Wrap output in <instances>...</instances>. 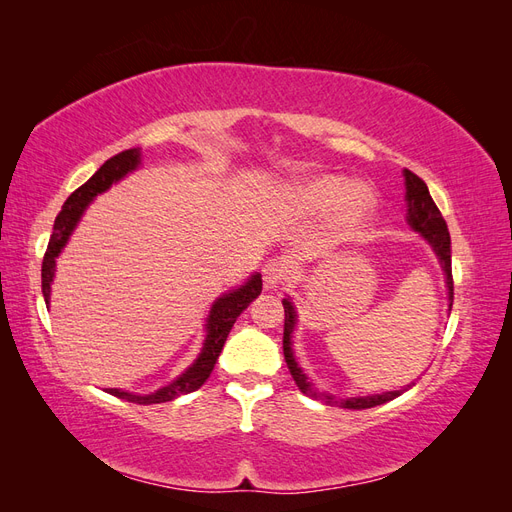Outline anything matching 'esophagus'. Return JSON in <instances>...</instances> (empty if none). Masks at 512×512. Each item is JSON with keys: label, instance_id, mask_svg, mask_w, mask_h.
<instances>
[{"label": "esophagus", "instance_id": "esophagus-1", "mask_svg": "<svg viewBox=\"0 0 512 512\" xmlns=\"http://www.w3.org/2000/svg\"><path fill=\"white\" fill-rule=\"evenodd\" d=\"M286 275H288V262L282 258L269 260L265 269H262V280H265L267 290L280 286L286 280Z\"/></svg>", "mask_w": 512, "mask_h": 512}]
</instances>
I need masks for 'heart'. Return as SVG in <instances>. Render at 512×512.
<instances>
[{
  "label": "heart",
  "instance_id": "obj_1",
  "mask_svg": "<svg viewBox=\"0 0 512 512\" xmlns=\"http://www.w3.org/2000/svg\"><path fill=\"white\" fill-rule=\"evenodd\" d=\"M299 200L312 211H331L339 203V218L344 224L363 220L374 207V196L365 188H352L350 181L335 175H322L305 181L299 188Z\"/></svg>",
  "mask_w": 512,
  "mask_h": 512
}]
</instances>
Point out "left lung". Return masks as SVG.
Instances as JSON below:
<instances>
[{
	"mask_svg": "<svg viewBox=\"0 0 512 512\" xmlns=\"http://www.w3.org/2000/svg\"><path fill=\"white\" fill-rule=\"evenodd\" d=\"M404 177H406V203H408V224L412 226V230L421 232V235L429 241V245L433 247V252L440 258V265L442 271L446 275V288H448V309L453 307V271H451V235H448V228L446 222L442 218L440 209L433 203V198L427 190V183L414 175L412 170H404ZM284 305V359L286 365L290 369V374L297 382V386L301 389V393H305L307 397L312 399H320L322 404L327 406H339V408H348V410H365V408H374L380 404H386V401H391L395 397H399L404 391L408 389H401V391H389V393H380V395H365V397H348V399H337L331 393H322L318 389H314L312 382L307 380V376L303 374V369L299 367V363L294 361V354H292V331H294V324H297V312H294V305L290 303V299L282 301Z\"/></svg>",
	"mask_w": 512,
	"mask_h": 512,
	"instance_id": "left-lung-1",
	"label": "left lung"
}]
</instances>
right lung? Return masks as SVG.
Here are the masks:
<instances>
[{
  "label": "right lung",
  "mask_w": 512,
  "mask_h": 512,
  "mask_svg": "<svg viewBox=\"0 0 512 512\" xmlns=\"http://www.w3.org/2000/svg\"><path fill=\"white\" fill-rule=\"evenodd\" d=\"M138 164H141V149L121 151L111 160H106L96 170L94 177H89L79 190H74L68 196L64 207H61L59 215L55 218L53 235L49 239V247H46L44 260H42V294H44L46 305H49V301H51L55 260L61 254V250L66 247L76 224L81 222L85 209L98 194L106 192L113 183H117L128 173H132V170H136ZM260 290H262V277H260V273H254L243 286L222 294V297L211 305V312H209V318L205 324L207 337H205L203 350H200L198 359L188 369H185L177 380L162 386V389H158L151 395H134L128 391H121V389H108L106 393H111L119 399H128V401H132V404L151 406V404H164V401H173L181 395H188V393L200 389V386H203L207 382V378L211 376L215 361H218V356L224 348V342L232 329V324L237 322L243 309L258 297Z\"/></svg>",
  "instance_id": "obj_1"
}]
</instances>
